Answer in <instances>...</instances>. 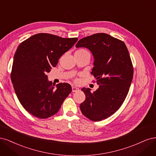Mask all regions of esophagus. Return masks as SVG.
<instances>
[{"label": "esophagus", "instance_id": "1", "mask_svg": "<svg viewBox=\"0 0 156 156\" xmlns=\"http://www.w3.org/2000/svg\"><path fill=\"white\" fill-rule=\"evenodd\" d=\"M79 91V89L76 87H72V91L73 92H77Z\"/></svg>", "mask_w": 156, "mask_h": 156}]
</instances>
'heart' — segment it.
<instances>
[{"label": "heart", "mask_w": 156, "mask_h": 156, "mask_svg": "<svg viewBox=\"0 0 156 156\" xmlns=\"http://www.w3.org/2000/svg\"><path fill=\"white\" fill-rule=\"evenodd\" d=\"M83 53H88V52L85 49L80 48V49H78V51H76V52H75V54H83Z\"/></svg>", "instance_id": "heart-1"}]
</instances>
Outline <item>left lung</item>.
<instances>
[{
  "instance_id": "8db88e82",
  "label": "left lung",
  "mask_w": 156,
  "mask_h": 156,
  "mask_svg": "<svg viewBox=\"0 0 156 156\" xmlns=\"http://www.w3.org/2000/svg\"><path fill=\"white\" fill-rule=\"evenodd\" d=\"M76 47H86L94 56L91 74L98 89L93 93L82 88L85 100L80 108L85 117L100 121L112 116L126 98L133 76L128 50L121 40L97 33L78 41Z\"/></svg>"
}]
</instances>
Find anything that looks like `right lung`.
Here are the masks:
<instances>
[{
    "label": "right lung",
    "instance_id": "add662e5",
    "mask_svg": "<svg viewBox=\"0 0 156 156\" xmlns=\"http://www.w3.org/2000/svg\"><path fill=\"white\" fill-rule=\"evenodd\" d=\"M77 41V37L63 38L40 33L18 46L11 80L20 103L29 113L39 119L53 116L71 93V85L59 83L54 88L47 74Z\"/></svg>",
    "mask_w": 156,
    "mask_h": 156
}]
</instances>
